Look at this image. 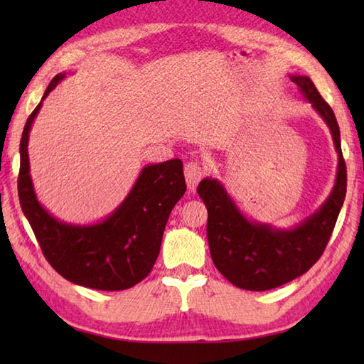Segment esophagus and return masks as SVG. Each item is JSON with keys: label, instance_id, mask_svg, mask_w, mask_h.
Wrapping results in <instances>:
<instances>
[{"label": "esophagus", "instance_id": "obj_1", "mask_svg": "<svg viewBox=\"0 0 364 364\" xmlns=\"http://www.w3.org/2000/svg\"><path fill=\"white\" fill-rule=\"evenodd\" d=\"M203 167L198 164V162L191 161L188 162L186 166H184V176H186V184H188V189L191 192H194L197 184L200 183V180L203 178Z\"/></svg>", "mask_w": 364, "mask_h": 364}]
</instances>
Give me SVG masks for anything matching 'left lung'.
Returning a JSON list of instances; mask_svg holds the SVG:
<instances>
[{
    "label": "left lung",
    "mask_w": 364,
    "mask_h": 364,
    "mask_svg": "<svg viewBox=\"0 0 364 364\" xmlns=\"http://www.w3.org/2000/svg\"><path fill=\"white\" fill-rule=\"evenodd\" d=\"M289 78L333 137L338 167L326 202L297 225L277 228L247 218L218 178H205L197 188L208 208L206 236L214 264L230 283L247 291L274 289L310 270L326 250L346 198V162L335 114L308 76Z\"/></svg>",
    "instance_id": "obj_1"
}]
</instances>
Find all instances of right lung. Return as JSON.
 Wrapping results in <instances>:
<instances>
[{
  "label": "right lung",
  "mask_w": 364,
  "mask_h": 364,
  "mask_svg": "<svg viewBox=\"0 0 364 364\" xmlns=\"http://www.w3.org/2000/svg\"><path fill=\"white\" fill-rule=\"evenodd\" d=\"M67 75L54 76L23 129L20 205L45 258L65 280L100 291L128 289L150 274L158 258L168 215L186 192L183 162L175 158L146 164L123 202L102 220L72 223L54 218L37 198L28 142L43 100Z\"/></svg>",
  "instance_id": "right-lung-1"
}]
</instances>
